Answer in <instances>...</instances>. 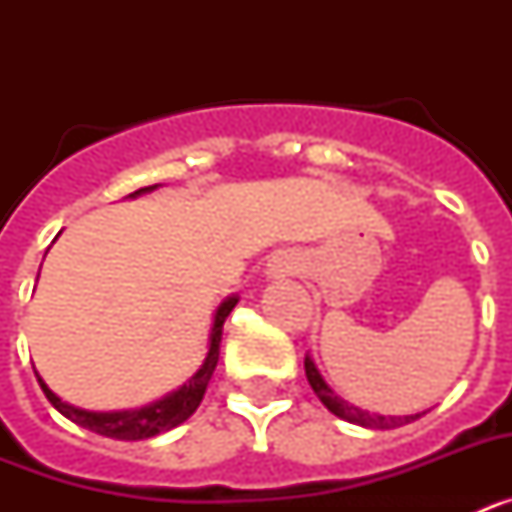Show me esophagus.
Returning a JSON list of instances; mask_svg holds the SVG:
<instances>
[{"mask_svg":"<svg viewBox=\"0 0 512 512\" xmlns=\"http://www.w3.org/2000/svg\"><path fill=\"white\" fill-rule=\"evenodd\" d=\"M295 256H289V253H277V256H271L269 266H266V277L269 279H279L284 274H292L295 269Z\"/></svg>","mask_w":512,"mask_h":512,"instance_id":"34e87169","label":"esophagus"}]
</instances>
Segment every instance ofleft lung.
<instances>
[{"label":"left lung","instance_id":"1","mask_svg":"<svg viewBox=\"0 0 512 512\" xmlns=\"http://www.w3.org/2000/svg\"><path fill=\"white\" fill-rule=\"evenodd\" d=\"M305 374H307V382H310L312 392L320 397V402H323L330 413L341 420H348V423L361 425V428L390 431V428L408 425V423H413V420H418L420 415L428 413V410H423V413H415V415H379V413H369V410H364V408H356V405H351L348 400H343L338 392H333V387L325 382L323 374L318 372V366H315V361H312L310 356H305Z\"/></svg>","mask_w":512,"mask_h":512}]
</instances>
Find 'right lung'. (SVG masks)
<instances>
[{"label":"right lung","mask_w":512,"mask_h":512,"mask_svg":"<svg viewBox=\"0 0 512 512\" xmlns=\"http://www.w3.org/2000/svg\"><path fill=\"white\" fill-rule=\"evenodd\" d=\"M161 184H153V187H143L138 192L128 194L130 200L140 197V194H148L153 189H158ZM238 305V295L225 297L220 305H217L215 315H212V328H210V343H207V356L202 361V366L187 382L179 387V390L169 392L161 400L151 402V405H143V408H133V410H110V413H97V410H84L76 408V405H69L66 400L56 395V392L43 382L38 372L40 387H43L45 397L51 402L53 408L63 415V418H69L71 423L81 425V428H87V431L99 433V436L107 438H117V441H143V438H153L158 433H166L176 425H182L194 410L200 408L202 397H205L207 384H210L212 372H215L217 359H220V341H223V323L225 318L230 315V310Z\"/></svg>","instance_id":"add662e5"}]
</instances>
